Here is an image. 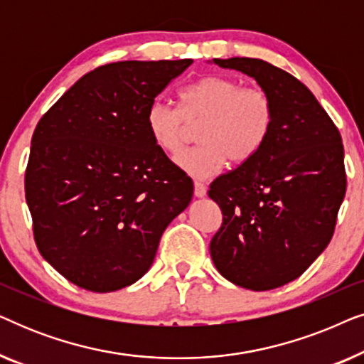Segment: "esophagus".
Instances as JSON below:
<instances>
[{"label":"esophagus","mask_w":364,"mask_h":364,"mask_svg":"<svg viewBox=\"0 0 364 364\" xmlns=\"http://www.w3.org/2000/svg\"><path fill=\"white\" fill-rule=\"evenodd\" d=\"M193 193H196V197H203V196H205V193H207L205 183L196 181V183H193Z\"/></svg>","instance_id":"1"}]
</instances>
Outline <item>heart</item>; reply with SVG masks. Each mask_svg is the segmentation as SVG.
Returning a JSON list of instances; mask_svg holds the SVG:
<instances>
[{
	"label": "heart",
	"instance_id": "heart-1",
	"mask_svg": "<svg viewBox=\"0 0 364 364\" xmlns=\"http://www.w3.org/2000/svg\"><path fill=\"white\" fill-rule=\"evenodd\" d=\"M181 107L154 99L146 112L152 141L162 152L177 156L198 126L200 146L177 157V164L197 178H207L225 166L243 164L260 151L275 121V104L263 87L243 86L227 76H207L181 92Z\"/></svg>",
	"mask_w": 364,
	"mask_h": 364
}]
</instances>
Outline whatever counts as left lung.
<instances>
[{
	"instance_id": "1",
	"label": "left lung",
	"mask_w": 364,
	"mask_h": 364,
	"mask_svg": "<svg viewBox=\"0 0 364 364\" xmlns=\"http://www.w3.org/2000/svg\"><path fill=\"white\" fill-rule=\"evenodd\" d=\"M213 63L255 79L273 99L275 121L255 156L210 183L223 217L210 255L228 282L273 290L300 277L331 240L346 192L341 136L290 73L253 58Z\"/></svg>"
}]
</instances>
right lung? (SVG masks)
<instances>
[{
  "instance_id": "add662e5",
  "label": "right lung",
  "mask_w": 364,
  "mask_h": 364,
  "mask_svg": "<svg viewBox=\"0 0 364 364\" xmlns=\"http://www.w3.org/2000/svg\"><path fill=\"white\" fill-rule=\"evenodd\" d=\"M193 61H119L84 74L41 117L24 192L34 242L84 290L137 282L193 183L154 144L149 104Z\"/></svg>"
}]
</instances>
